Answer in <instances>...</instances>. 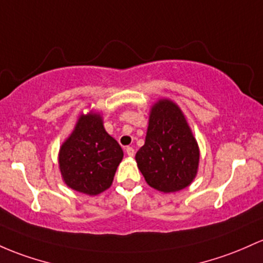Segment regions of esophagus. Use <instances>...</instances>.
Masks as SVG:
<instances>
[{
    "mask_svg": "<svg viewBox=\"0 0 263 263\" xmlns=\"http://www.w3.org/2000/svg\"><path fill=\"white\" fill-rule=\"evenodd\" d=\"M125 152H126V155L128 156V157H134V156H135V149L132 148V147H126Z\"/></svg>",
    "mask_w": 263,
    "mask_h": 263,
    "instance_id": "34e87169",
    "label": "esophagus"
}]
</instances>
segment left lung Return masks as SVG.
<instances>
[{
	"label": "left lung",
	"instance_id": "1",
	"mask_svg": "<svg viewBox=\"0 0 263 263\" xmlns=\"http://www.w3.org/2000/svg\"><path fill=\"white\" fill-rule=\"evenodd\" d=\"M135 158L146 182L157 191L177 192L192 183L200 148L177 103L161 99L152 105L145 145Z\"/></svg>",
	"mask_w": 263,
	"mask_h": 263
}]
</instances>
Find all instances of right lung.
<instances>
[{"label": "right lung", "mask_w": 263, "mask_h": 263, "mask_svg": "<svg viewBox=\"0 0 263 263\" xmlns=\"http://www.w3.org/2000/svg\"><path fill=\"white\" fill-rule=\"evenodd\" d=\"M123 151L103 127L99 112L81 114L73 131L60 147L63 182L74 191L96 196L109 189Z\"/></svg>", "instance_id": "add662e5"}]
</instances>
